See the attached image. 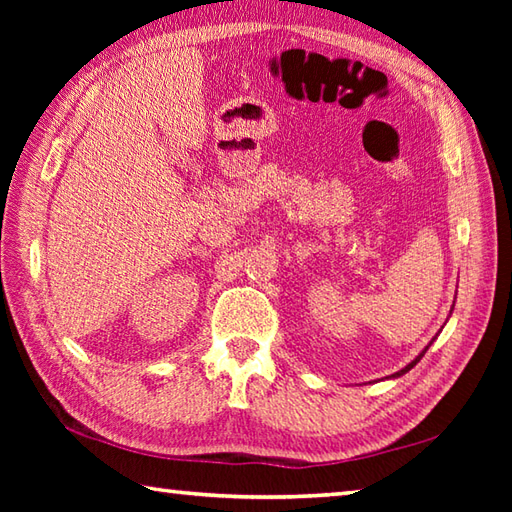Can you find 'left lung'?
<instances>
[{
  "instance_id": "8db88e82",
  "label": "left lung",
  "mask_w": 512,
  "mask_h": 512,
  "mask_svg": "<svg viewBox=\"0 0 512 512\" xmlns=\"http://www.w3.org/2000/svg\"><path fill=\"white\" fill-rule=\"evenodd\" d=\"M451 312H453V308H451ZM436 339H438V334H436V336H433V339L429 341V345H427V347H424V350H422V352H420V354H418L416 358H413V361H411L409 365H405V367H402V369H400V372H396V374H391V376H387V378H400L402 374H407V372H409V369H413V367H416V365L420 363V358L424 356V352H427V350H429V347H431V343H433V341H436Z\"/></svg>"
}]
</instances>
